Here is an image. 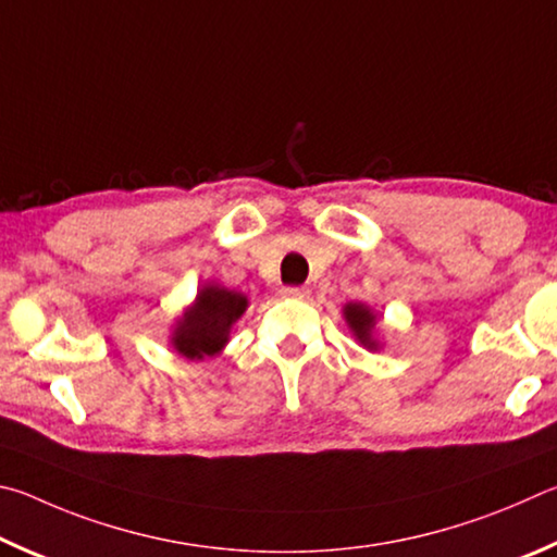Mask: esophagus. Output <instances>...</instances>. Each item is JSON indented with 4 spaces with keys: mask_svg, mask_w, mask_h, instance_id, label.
Returning <instances> with one entry per match:
<instances>
[{
    "mask_svg": "<svg viewBox=\"0 0 557 557\" xmlns=\"http://www.w3.org/2000/svg\"><path fill=\"white\" fill-rule=\"evenodd\" d=\"M281 296H284V298H306L308 288H304V286H284V288H281Z\"/></svg>",
    "mask_w": 557,
    "mask_h": 557,
    "instance_id": "obj_1",
    "label": "esophagus"
}]
</instances>
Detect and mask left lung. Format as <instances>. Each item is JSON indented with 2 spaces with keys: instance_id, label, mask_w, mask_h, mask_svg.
I'll list each match as a JSON object with an SVG mask.
<instances>
[{
  "instance_id": "8db88e82",
  "label": "left lung",
  "mask_w": 557,
  "mask_h": 557,
  "mask_svg": "<svg viewBox=\"0 0 557 557\" xmlns=\"http://www.w3.org/2000/svg\"><path fill=\"white\" fill-rule=\"evenodd\" d=\"M343 313L349 330H352V335L359 339V343H362L367 349H379V343L374 339V325H376L374 310L364 304H347Z\"/></svg>"
}]
</instances>
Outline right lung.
<instances>
[{
  "label": "right lung",
  "instance_id": "right-lung-1",
  "mask_svg": "<svg viewBox=\"0 0 557 557\" xmlns=\"http://www.w3.org/2000/svg\"><path fill=\"white\" fill-rule=\"evenodd\" d=\"M249 300L220 284H205L193 306L175 320L171 345L185 359H205L222 352L230 330L244 315Z\"/></svg>",
  "mask_w": 557,
  "mask_h": 557
}]
</instances>
